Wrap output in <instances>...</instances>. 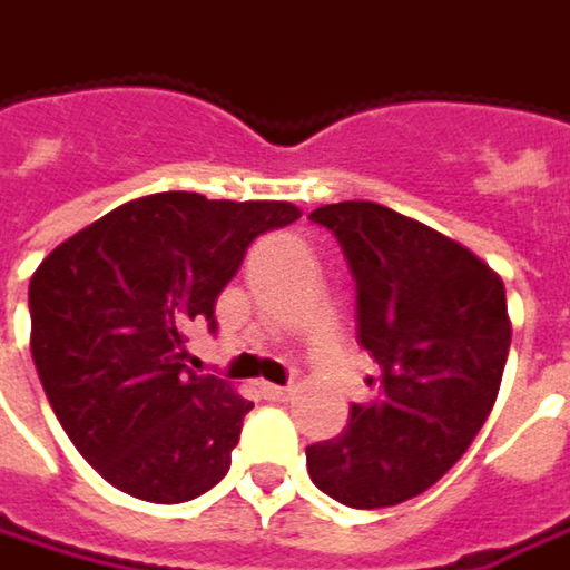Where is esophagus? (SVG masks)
Instances as JSON below:
<instances>
[{"label":"esophagus","instance_id":"34e87169","mask_svg":"<svg viewBox=\"0 0 570 570\" xmlns=\"http://www.w3.org/2000/svg\"><path fill=\"white\" fill-rule=\"evenodd\" d=\"M264 399L267 402H286L289 399V389L286 385H264Z\"/></svg>","mask_w":570,"mask_h":570}]
</instances>
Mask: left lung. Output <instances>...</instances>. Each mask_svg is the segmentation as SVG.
Returning <instances> with one entry per match:
<instances>
[{
	"label": "left lung",
	"mask_w": 570,
	"mask_h": 570,
	"mask_svg": "<svg viewBox=\"0 0 570 570\" xmlns=\"http://www.w3.org/2000/svg\"><path fill=\"white\" fill-rule=\"evenodd\" d=\"M309 219L344 252L357 341L383 373L347 431L306 446L309 479L344 508H392L443 479L491 414L510 351L504 284L469 248L373 200Z\"/></svg>",
	"instance_id": "left-lung-1"
}]
</instances>
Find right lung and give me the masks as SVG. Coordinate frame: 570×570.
Wrapping results in <instances>:
<instances>
[{
    "label": "right lung",
    "instance_id": "add662e5",
    "mask_svg": "<svg viewBox=\"0 0 570 570\" xmlns=\"http://www.w3.org/2000/svg\"><path fill=\"white\" fill-rule=\"evenodd\" d=\"M299 219L281 200L149 194L66 238L28 286L31 357L50 409L114 488L181 504L229 472L252 402L185 360L190 325L216 332V299L248 245Z\"/></svg>",
    "mask_w": 570,
    "mask_h": 570
}]
</instances>
